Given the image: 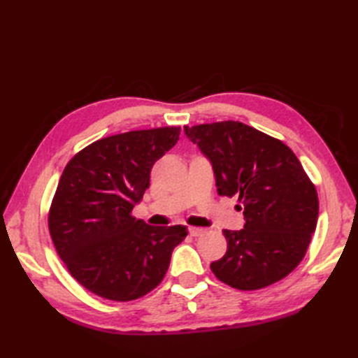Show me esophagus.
Wrapping results in <instances>:
<instances>
[{"instance_id": "esophagus-1", "label": "esophagus", "mask_w": 358, "mask_h": 358, "mask_svg": "<svg viewBox=\"0 0 358 358\" xmlns=\"http://www.w3.org/2000/svg\"><path fill=\"white\" fill-rule=\"evenodd\" d=\"M189 235H191V237H200V235H203L204 234V229H201V227H189Z\"/></svg>"}]
</instances>
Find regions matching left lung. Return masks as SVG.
<instances>
[{"mask_svg":"<svg viewBox=\"0 0 358 358\" xmlns=\"http://www.w3.org/2000/svg\"><path fill=\"white\" fill-rule=\"evenodd\" d=\"M185 132L210 159L217 192L238 195L246 218L241 231H223L227 250L210 271L240 291L283 280L305 258L318 218L317 189L299 158L240 121L185 126Z\"/></svg>","mask_w":358,"mask_h":358,"instance_id":"8db88e82","label":"left lung"}]
</instances>
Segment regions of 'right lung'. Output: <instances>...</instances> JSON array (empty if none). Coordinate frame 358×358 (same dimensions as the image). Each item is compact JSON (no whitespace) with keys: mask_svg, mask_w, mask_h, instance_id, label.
<instances>
[{"mask_svg":"<svg viewBox=\"0 0 358 358\" xmlns=\"http://www.w3.org/2000/svg\"><path fill=\"white\" fill-rule=\"evenodd\" d=\"M180 127L96 140L66 164L49 209V232L71 275L113 301L141 299L162 283L185 226H149L132 209L150 169L175 146Z\"/></svg>","mask_w":358,"mask_h":358,"instance_id":"1","label":"right lung"}]
</instances>
